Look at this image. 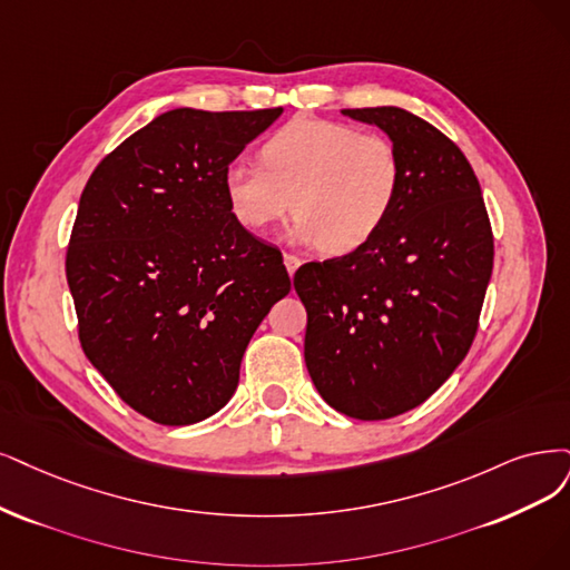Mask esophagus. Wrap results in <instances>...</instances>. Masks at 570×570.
<instances>
[{
    "instance_id": "1",
    "label": "esophagus",
    "mask_w": 570,
    "mask_h": 570,
    "mask_svg": "<svg viewBox=\"0 0 570 570\" xmlns=\"http://www.w3.org/2000/svg\"><path fill=\"white\" fill-rule=\"evenodd\" d=\"M284 265H286L288 274L293 277V274H296V269L301 267V258L293 256V253H284Z\"/></svg>"
}]
</instances>
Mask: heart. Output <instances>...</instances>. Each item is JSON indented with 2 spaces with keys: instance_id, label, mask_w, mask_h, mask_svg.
<instances>
[{
  "instance_id": "heart-1",
  "label": "heart",
  "mask_w": 570,
  "mask_h": 570,
  "mask_svg": "<svg viewBox=\"0 0 570 570\" xmlns=\"http://www.w3.org/2000/svg\"><path fill=\"white\" fill-rule=\"evenodd\" d=\"M263 166L229 161L223 193L232 218L265 232L291 208V239L317 244L326 256L364 248L392 214L402 180L394 145L381 134H360L347 124L296 119L261 150Z\"/></svg>"
}]
</instances>
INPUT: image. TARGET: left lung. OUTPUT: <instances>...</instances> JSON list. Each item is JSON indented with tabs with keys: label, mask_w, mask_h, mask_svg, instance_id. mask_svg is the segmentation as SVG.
<instances>
[{
	"label": "left lung",
	"mask_w": 570,
	"mask_h": 570,
	"mask_svg": "<svg viewBox=\"0 0 570 570\" xmlns=\"http://www.w3.org/2000/svg\"><path fill=\"white\" fill-rule=\"evenodd\" d=\"M394 145L402 180L360 250L303 265L305 364L324 402L385 420L425 402L465 360L493 272V235L470 161L402 108L343 110Z\"/></svg>",
	"instance_id": "8db88e82"
}]
</instances>
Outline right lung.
Returning a JSON list of instances; mask_svg holds the SVG:
<instances>
[{
  "instance_id": "1",
  "label": "right lung",
  "mask_w": 570,
  "mask_h": 570,
  "mask_svg": "<svg viewBox=\"0 0 570 570\" xmlns=\"http://www.w3.org/2000/svg\"><path fill=\"white\" fill-rule=\"evenodd\" d=\"M284 110H168L105 157L68 248L79 341L134 411L193 425L237 390L244 350L291 291L282 253L232 218L223 174Z\"/></svg>"
}]
</instances>
